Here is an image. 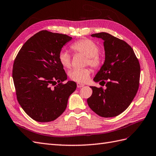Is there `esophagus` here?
<instances>
[{
	"label": "esophagus",
	"instance_id": "esophagus-1",
	"mask_svg": "<svg viewBox=\"0 0 156 156\" xmlns=\"http://www.w3.org/2000/svg\"><path fill=\"white\" fill-rule=\"evenodd\" d=\"M84 86V85L83 84H81V83H77V87L78 88H82V87Z\"/></svg>",
	"mask_w": 156,
	"mask_h": 156
}]
</instances>
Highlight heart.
I'll use <instances>...</instances> for the list:
<instances>
[{
	"label": "heart",
	"mask_w": 156,
	"mask_h": 156,
	"mask_svg": "<svg viewBox=\"0 0 156 156\" xmlns=\"http://www.w3.org/2000/svg\"><path fill=\"white\" fill-rule=\"evenodd\" d=\"M71 48L74 52L82 54L87 57V64L94 68L100 67L102 64V58L98 54L99 47L96 43L90 39H82L73 43ZM58 60L60 64L65 68L71 66V58L66 51L62 50L58 55ZM91 70L88 68H74L68 73L71 80L78 82H85L90 78Z\"/></svg>",
	"instance_id": "b5f03b06"
}]
</instances>
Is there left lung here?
Returning a JSON list of instances; mask_svg holds the SVG:
<instances>
[{
  "label": "left lung",
  "instance_id": "8db88e82",
  "mask_svg": "<svg viewBox=\"0 0 156 156\" xmlns=\"http://www.w3.org/2000/svg\"><path fill=\"white\" fill-rule=\"evenodd\" d=\"M91 37L104 41L105 60L94 81L104 82L106 89L90 86L92 94L87 102L100 116H117L127 109L136 95L140 76L139 61L132 47L122 40L106 32Z\"/></svg>",
  "mask_w": 156,
  "mask_h": 156
}]
</instances>
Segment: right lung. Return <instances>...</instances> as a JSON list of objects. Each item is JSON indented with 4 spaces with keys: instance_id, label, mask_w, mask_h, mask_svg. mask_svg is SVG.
I'll list each match as a JSON object with an SVG mask.
<instances>
[{
    "instance_id": "add662e5",
    "label": "right lung",
    "mask_w": 156,
    "mask_h": 156,
    "mask_svg": "<svg viewBox=\"0 0 156 156\" xmlns=\"http://www.w3.org/2000/svg\"><path fill=\"white\" fill-rule=\"evenodd\" d=\"M66 34L42 30L22 46L14 62L12 78L18 102L31 118L51 122L66 110L68 98L76 89L60 64L62 48L70 41Z\"/></svg>"
}]
</instances>
